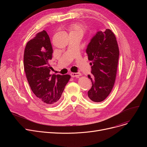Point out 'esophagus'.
Returning <instances> with one entry per match:
<instances>
[{"label":"esophagus","instance_id":"esophagus-1","mask_svg":"<svg viewBox=\"0 0 147 147\" xmlns=\"http://www.w3.org/2000/svg\"><path fill=\"white\" fill-rule=\"evenodd\" d=\"M70 75L72 78H77V77H79V76H81V73H71Z\"/></svg>","mask_w":147,"mask_h":147}]
</instances>
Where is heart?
<instances>
[{"mask_svg": "<svg viewBox=\"0 0 147 147\" xmlns=\"http://www.w3.org/2000/svg\"><path fill=\"white\" fill-rule=\"evenodd\" d=\"M69 34L83 35L86 30V27L80 23H74L68 27Z\"/></svg>", "mask_w": 147, "mask_h": 147, "instance_id": "heart-1", "label": "heart"}]
</instances>
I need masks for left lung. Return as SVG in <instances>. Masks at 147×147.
Wrapping results in <instances>:
<instances>
[{
  "label": "left lung",
  "mask_w": 147,
  "mask_h": 147,
  "mask_svg": "<svg viewBox=\"0 0 147 147\" xmlns=\"http://www.w3.org/2000/svg\"><path fill=\"white\" fill-rule=\"evenodd\" d=\"M91 61L92 86L88 91L89 99L99 102L109 95L114 86L119 57L116 38L112 31H99L91 38L86 50Z\"/></svg>",
  "instance_id": "1"
}]
</instances>
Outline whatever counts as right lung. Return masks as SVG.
Here are the masks:
<instances>
[{
  "label": "right lung",
  "mask_w": 147,
  "mask_h": 147,
  "mask_svg": "<svg viewBox=\"0 0 147 147\" xmlns=\"http://www.w3.org/2000/svg\"><path fill=\"white\" fill-rule=\"evenodd\" d=\"M53 49L46 31L38 33L26 46L24 67L31 89L41 101L47 104H56L61 96L70 76L50 74L49 62Z\"/></svg>",
  "instance_id": "obj_1"
}]
</instances>
